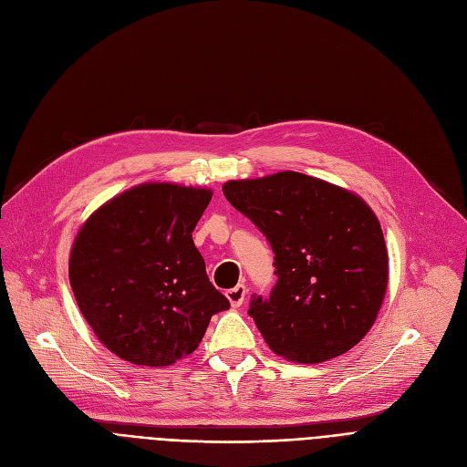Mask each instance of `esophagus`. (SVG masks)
<instances>
[{"label":"esophagus","mask_w":467,"mask_h":467,"mask_svg":"<svg viewBox=\"0 0 467 467\" xmlns=\"http://www.w3.org/2000/svg\"><path fill=\"white\" fill-rule=\"evenodd\" d=\"M227 298L231 300V305H233V308H238L240 305L244 303V296H246V287L244 285H236V287H233V289H229L227 293Z\"/></svg>","instance_id":"esophagus-1"}]
</instances>
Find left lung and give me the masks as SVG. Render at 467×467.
<instances>
[{"mask_svg": "<svg viewBox=\"0 0 467 467\" xmlns=\"http://www.w3.org/2000/svg\"><path fill=\"white\" fill-rule=\"evenodd\" d=\"M224 198L274 250L277 283L252 295L248 314L269 349L322 363L367 336L386 295L380 223L358 195L300 172L231 180Z\"/></svg>", "mask_w": 467, "mask_h": 467, "instance_id": "left-lung-1", "label": "left lung"}]
</instances>
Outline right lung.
I'll return each instance as SVG.
<instances>
[{"mask_svg": "<svg viewBox=\"0 0 467 467\" xmlns=\"http://www.w3.org/2000/svg\"><path fill=\"white\" fill-rule=\"evenodd\" d=\"M209 202L203 188L141 184L97 209L78 233L71 289L119 358L169 367L195 351L213 314L231 308L192 240Z\"/></svg>", "mask_w": 467, "mask_h": 467, "instance_id": "1", "label": "right lung"}]
</instances>
